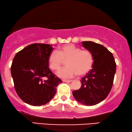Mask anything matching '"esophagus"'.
Returning a JSON list of instances; mask_svg holds the SVG:
<instances>
[{
  "label": "esophagus",
  "mask_w": 132,
  "mask_h": 132,
  "mask_svg": "<svg viewBox=\"0 0 132 132\" xmlns=\"http://www.w3.org/2000/svg\"><path fill=\"white\" fill-rule=\"evenodd\" d=\"M72 81V80H63V82H71Z\"/></svg>",
  "instance_id": "esophagus-1"
}]
</instances>
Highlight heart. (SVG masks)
Returning <instances> with one entry per match:
<instances>
[{
    "label": "heart",
    "mask_w": 132,
    "mask_h": 132,
    "mask_svg": "<svg viewBox=\"0 0 132 132\" xmlns=\"http://www.w3.org/2000/svg\"><path fill=\"white\" fill-rule=\"evenodd\" d=\"M48 64L51 69L59 70L64 61L68 66L58 72L61 78H70L76 74L84 76L90 71L93 64V57L91 52L81 50L74 44H66L53 51L48 56Z\"/></svg>",
    "instance_id": "b5f03b06"
}]
</instances>
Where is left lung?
<instances>
[{
  "mask_svg": "<svg viewBox=\"0 0 132 132\" xmlns=\"http://www.w3.org/2000/svg\"><path fill=\"white\" fill-rule=\"evenodd\" d=\"M82 46L93 57L92 69L82 77L81 87L72 92L78 102L86 106L97 104L104 100L111 90L116 64L111 52L92 41L82 42Z\"/></svg>",
  "mask_w": 132,
  "mask_h": 132,
  "instance_id": "1",
  "label": "left lung"
}]
</instances>
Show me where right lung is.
Returning <instances> with one entry per match:
<instances>
[{
  "label": "right lung",
  "instance_id": "right-lung-1",
  "mask_svg": "<svg viewBox=\"0 0 132 132\" xmlns=\"http://www.w3.org/2000/svg\"><path fill=\"white\" fill-rule=\"evenodd\" d=\"M53 50L50 44H31L18 52L13 58L11 74L15 90L27 104L34 106L47 104L62 82L48 68V56ZM44 78L47 79L44 80Z\"/></svg>",
  "mask_w": 132,
  "mask_h": 132
}]
</instances>
